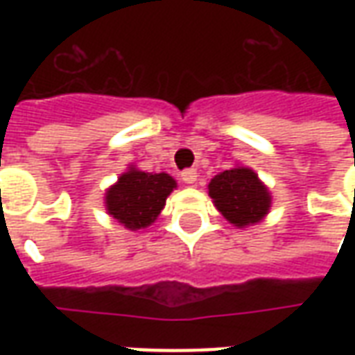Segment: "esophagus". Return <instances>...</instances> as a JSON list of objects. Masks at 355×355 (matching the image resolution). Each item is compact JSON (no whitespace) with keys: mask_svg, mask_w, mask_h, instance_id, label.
<instances>
[{"mask_svg":"<svg viewBox=\"0 0 355 355\" xmlns=\"http://www.w3.org/2000/svg\"><path fill=\"white\" fill-rule=\"evenodd\" d=\"M180 178H182V182L184 184H196V180H198V171L196 169H186L180 173Z\"/></svg>","mask_w":355,"mask_h":355,"instance_id":"34e87169","label":"esophagus"}]
</instances>
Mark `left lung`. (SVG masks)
Instances as JSON below:
<instances>
[{
    "label": "left lung",
    "mask_w": 355,
    "mask_h": 355,
    "mask_svg": "<svg viewBox=\"0 0 355 355\" xmlns=\"http://www.w3.org/2000/svg\"><path fill=\"white\" fill-rule=\"evenodd\" d=\"M209 196L220 215L238 228L261 223L272 207V196L249 167L223 171L209 182Z\"/></svg>",
    "instance_id": "obj_1"
}]
</instances>
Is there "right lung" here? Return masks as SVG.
I'll list each match as a JSON object with an SVG mask.
<instances>
[{
    "label": "right lung",
    "mask_w": 355,
    "mask_h": 355,
    "mask_svg": "<svg viewBox=\"0 0 355 355\" xmlns=\"http://www.w3.org/2000/svg\"><path fill=\"white\" fill-rule=\"evenodd\" d=\"M175 188L177 180L167 173H144L129 167L104 196L106 211L127 230L148 228L159 216Z\"/></svg>",
    "instance_id": "right-lung-1"
}]
</instances>
